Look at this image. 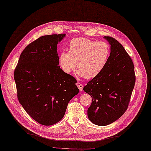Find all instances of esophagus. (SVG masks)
<instances>
[{
  "label": "esophagus",
  "mask_w": 151,
  "mask_h": 151,
  "mask_svg": "<svg viewBox=\"0 0 151 151\" xmlns=\"http://www.w3.org/2000/svg\"><path fill=\"white\" fill-rule=\"evenodd\" d=\"M76 85H77V86L78 88L79 89V90H80V91H82V89H83V85H82V83H79V82H77V83H76Z\"/></svg>",
  "instance_id": "esophagus-1"
}]
</instances>
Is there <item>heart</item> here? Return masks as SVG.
I'll return each mask as SVG.
<instances>
[{"instance_id": "b5f03b06", "label": "heart", "mask_w": 151, "mask_h": 151, "mask_svg": "<svg viewBox=\"0 0 151 151\" xmlns=\"http://www.w3.org/2000/svg\"><path fill=\"white\" fill-rule=\"evenodd\" d=\"M110 55V48L105 42L87 38H74L69 44V52L60 55V63L67 73L74 70L77 62V74L85 78H95L104 69Z\"/></svg>"}]
</instances>
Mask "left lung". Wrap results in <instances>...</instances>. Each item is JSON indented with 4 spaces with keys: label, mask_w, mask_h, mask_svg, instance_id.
<instances>
[{
    "label": "left lung",
    "mask_w": 151,
    "mask_h": 151,
    "mask_svg": "<svg viewBox=\"0 0 151 151\" xmlns=\"http://www.w3.org/2000/svg\"><path fill=\"white\" fill-rule=\"evenodd\" d=\"M103 37L111 45L108 61L101 73L83 87L92 98L88 117L99 126L111 124L125 113L136 80L133 61L124 47L112 37Z\"/></svg>",
    "instance_id": "obj_1"
}]
</instances>
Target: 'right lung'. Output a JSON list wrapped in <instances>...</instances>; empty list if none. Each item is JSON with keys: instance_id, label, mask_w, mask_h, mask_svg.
Listing matches in <instances>:
<instances>
[{"instance_id": "obj_1", "label": "right lung", "mask_w": 151, "mask_h": 151, "mask_svg": "<svg viewBox=\"0 0 151 151\" xmlns=\"http://www.w3.org/2000/svg\"><path fill=\"white\" fill-rule=\"evenodd\" d=\"M65 36L44 35L31 43L21 53L14 72L19 102L43 125L60 121L70 100L79 91L76 78L58 66L57 44Z\"/></svg>"}]
</instances>
